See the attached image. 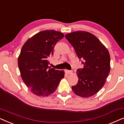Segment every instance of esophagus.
Segmentation results:
<instances>
[{"instance_id":"34e87169","label":"esophagus","mask_w":124,"mask_h":124,"mask_svg":"<svg viewBox=\"0 0 124 124\" xmlns=\"http://www.w3.org/2000/svg\"><path fill=\"white\" fill-rule=\"evenodd\" d=\"M65 72L67 74H71L72 73V72L71 70H67V69H66V70H65Z\"/></svg>"}]
</instances>
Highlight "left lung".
I'll list each match as a JSON object with an SVG mask.
<instances>
[{"label": "left lung", "mask_w": 124, "mask_h": 124, "mask_svg": "<svg viewBox=\"0 0 124 124\" xmlns=\"http://www.w3.org/2000/svg\"><path fill=\"white\" fill-rule=\"evenodd\" d=\"M73 47L83 68L78 69V83L72 87L77 95L88 98L95 94L106 82L110 72V55L106 47L94 35L85 31L65 35Z\"/></svg>", "instance_id": "left-lung-1"}]
</instances>
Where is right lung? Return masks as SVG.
<instances>
[{"instance_id": "1", "label": "right lung", "mask_w": 124, "mask_h": 124, "mask_svg": "<svg viewBox=\"0 0 124 124\" xmlns=\"http://www.w3.org/2000/svg\"><path fill=\"white\" fill-rule=\"evenodd\" d=\"M64 36L55 30L42 31L29 39L22 47L18 58V68L25 85L36 95L52 94L64 77V70L51 68L48 60L53 55L57 42Z\"/></svg>"}]
</instances>
